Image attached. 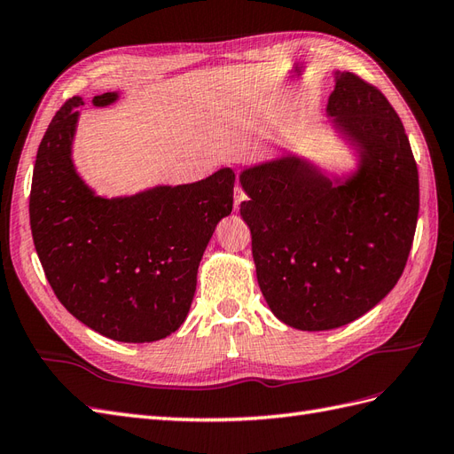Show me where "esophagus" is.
<instances>
[{
  "label": "esophagus",
  "mask_w": 454,
  "mask_h": 454,
  "mask_svg": "<svg viewBox=\"0 0 454 454\" xmlns=\"http://www.w3.org/2000/svg\"><path fill=\"white\" fill-rule=\"evenodd\" d=\"M247 200V193L243 192V188L241 185H236V190H234V208L238 211L239 208V205Z\"/></svg>",
  "instance_id": "esophagus-1"
}]
</instances>
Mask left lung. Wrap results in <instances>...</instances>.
Here are the masks:
<instances>
[{"label": "left lung", "mask_w": 454, "mask_h": 454, "mask_svg": "<svg viewBox=\"0 0 454 454\" xmlns=\"http://www.w3.org/2000/svg\"><path fill=\"white\" fill-rule=\"evenodd\" d=\"M328 114L363 153L355 178L333 185L297 157L239 176L261 292L278 318L309 332L345 326L391 292L420 208L416 160L387 98L341 73Z\"/></svg>", "instance_id": "left-lung-1"}]
</instances>
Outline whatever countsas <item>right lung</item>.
Masks as SVG:
<instances>
[{
    "label": "right lung",
    "instance_id": "add662e5",
    "mask_svg": "<svg viewBox=\"0 0 454 454\" xmlns=\"http://www.w3.org/2000/svg\"><path fill=\"white\" fill-rule=\"evenodd\" d=\"M116 94L94 98L103 107ZM82 98L55 113L38 147L30 228L45 278L61 305L114 341L147 343L188 317L197 269L220 218L231 213L236 174L103 200L78 178L71 144Z\"/></svg>",
    "mask_w": 454,
    "mask_h": 454
}]
</instances>
